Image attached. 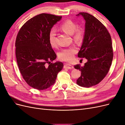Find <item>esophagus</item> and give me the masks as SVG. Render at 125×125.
<instances>
[{
    "instance_id": "esophagus-1",
    "label": "esophagus",
    "mask_w": 125,
    "mask_h": 125,
    "mask_svg": "<svg viewBox=\"0 0 125 125\" xmlns=\"http://www.w3.org/2000/svg\"><path fill=\"white\" fill-rule=\"evenodd\" d=\"M64 68H65L68 69H73L74 67L73 65H70V64L66 63V64H65V65H64Z\"/></svg>"
}]
</instances>
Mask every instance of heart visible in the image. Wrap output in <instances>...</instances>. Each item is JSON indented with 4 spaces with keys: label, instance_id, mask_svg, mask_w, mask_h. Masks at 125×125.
<instances>
[{
    "label": "heart",
    "instance_id": "1",
    "mask_svg": "<svg viewBox=\"0 0 125 125\" xmlns=\"http://www.w3.org/2000/svg\"><path fill=\"white\" fill-rule=\"evenodd\" d=\"M74 22L71 20H66L60 25L59 29L68 34L72 35L73 40L77 43H81L85 36L84 29L82 26H78ZM56 34L54 30H52L49 33L48 41L51 46L55 47L56 43ZM77 52L74 47L63 49L60 52L58 56L60 60L65 62H70L74 58V54Z\"/></svg>",
    "mask_w": 125,
    "mask_h": 125
}]
</instances>
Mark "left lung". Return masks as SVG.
Returning a JSON list of instances; mask_svg holds the SVG:
<instances>
[{
	"label": "left lung",
	"mask_w": 125,
	"mask_h": 125,
	"mask_svg": "<svg viewBox=\"0 0 125 125\" xmlns=\"http://www.w3.org/2000/svg\"><path fill=\"white\" fill-rule=\"evenodd\" d=\"M85 21V36L78 57L85 58L84 66H74L81 71L77 84L84 88L97 84L107 74L113 58L112 39L105 26L92 15L80 12Z\"/></svg>",
	"instance_id": "8db88e82"
}]
</instances>
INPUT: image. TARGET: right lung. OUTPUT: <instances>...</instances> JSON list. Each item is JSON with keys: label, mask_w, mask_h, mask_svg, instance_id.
<instances>
[{"label": "right lung", "mask_w": 125, "mask_h": 125, "mask_svg": "<svg viewBox=\"0 0 125 125\" xmlns=\"http://www.w3.org/2000/svg\"><path fill=\"white\" fill-rule=\"evenodd\" d=\"M62 18L40 14L29 20L18 33L16 55L19 68L26 82L35 89L43 90L53 85L63 67L62 62L51 63L57 56L48 41L49 33Z\"/></svg>", "instance_id": "obj_1"}]
</instances>
